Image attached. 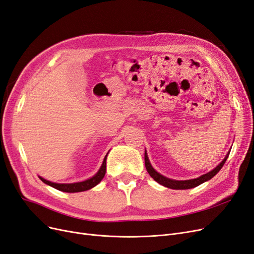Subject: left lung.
Masks as SVG:
<instances>
[{
	"label": "left lung",
	"mask_w": 254,
	"mask_h": 254,
	"mask_svg": "<svg viewBox=\"0 0 254 254\" xmlns=\"http://www.w3.org/2000/svg\"><path fill=\"white\" fill-rule=\"evenodd\" d=\"M229 155H227L226 157L224 158V160L214 168V170H212L211 172L205 174L199 178H196V179H192V180H185V181H177V180H172V179H168V178L160 175L159 173H157L154 168L152 167L151 163H149L148 161V158H147V155H146V152L144 153V162H145V167H146V171L147 173L149 174V176H151L153 179L158 182L159 184H161L165 187H168V189H172V190H190V189H193V187L195 186H199L200 184L206 182L210 180L212 177H214L215 175H217L221 168L223 167L224 163L226 162L227 158H228Z\"/></svg>",
	"instance_id": "1"
}]
</instances>
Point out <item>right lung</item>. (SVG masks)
<instances>
[{
    "label": "right lung",
    "mask_w": 254,
    "mask_h": 254,
    "mask_svg": "<svg viewBox=\"0 0 254 254\" xmlns=\"http://www.w3.org/2000/svg\"><path fill=\"white\" fill-rule=\"evenodd\" d=\"M107 156L105 157V159H103L102 165L100 167V170L98 171V173L94 177H92L91 179H88L86 181L78 182V183H71V184H59V183H53L50 181H47V180L43 179L42 177H40V179L44 183L48 184V185L54 187V189L64 191V192H79V191L88 190L92 189V187L96 186L102 180V178L105 177L106 170H107Z\"/></svg>",
    "instance_id": "right-lung-1"
}]
</instances>
